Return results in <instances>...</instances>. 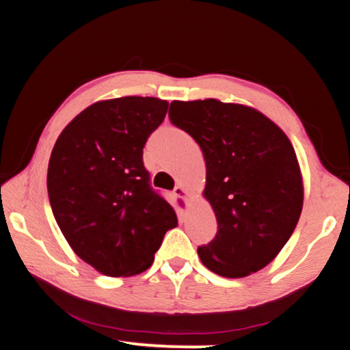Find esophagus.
<instances>
[{"instance_id":"esophagus-1","label":"esophagus","mask_w":350,"mask_h":350,"mask_svg":"<svg viewBox=\"0 0 350 350\" xmlns=\"http://www.w3.org/2000/svg\"><path fill=\"white\" fill-rule=\"evenodd\" d=\"M174 196H177L179 199H183V200H187L188 199V193H187V189L183 188V187H180V185H177L176 188H174Z\"/></svg>"}]
</instances>
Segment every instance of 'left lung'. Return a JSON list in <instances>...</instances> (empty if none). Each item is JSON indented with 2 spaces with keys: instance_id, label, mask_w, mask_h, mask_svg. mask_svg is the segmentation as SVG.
<instances>
[{
  "instance_id": "obj_1",
  "label": "left lung",
  "mask_w": 350,
  "mask_h": 350,
  "mask_svg": "<svg viewBox=\"0 0 350 350\" xmlns=\"http://www.w3.org/2000/svg\"><path fill=\"white\" fill-rule=\"evenodd\" d=\"M170 120L202 150L217 233L198 254L206 269L244 278L264 269L290 239L303 210L292 144L270 118L215 98L173 102Z\"/></svg>"
}]
</instances>
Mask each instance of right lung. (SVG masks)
<instances>
[{
    "mask_svg": "<svg viewBox=\"0 0 350 350\" xmlns=\"http://www.w3.org/2000/svg\"><path fill=\"white\" fill-rule=\"evenodd\" d=\"M167 109L168 102L154 97L97 102L52 150L47 194L55 221L77 256L106 276L145 271L177 225L144 165V146Z\"/></svg>",
    "mask_w": 350,
    "mask_h": 350,
    "instance_id": "1",
    "label": "right lung"
}]
</instances>
